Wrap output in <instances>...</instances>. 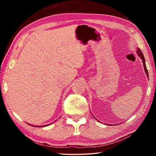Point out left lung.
Masks as SVG:
<instances>
[{"label": "left lung", "mask_w": 156, "mask_h": 156, "mask_svg": "<svg viewBox=\"0 0 156 156\" xmlns=\"http://www.w3.org/2000/svg\"><path fill=\"white\" fill-rule=\"evenodd\" d=\"M138 51V55L140 57V58L142 60V62H143V66H144L145 73H146L147 77L149 78V73H148V71H147V67H146V65H145V60H144V57L143 56V54H142V51H140V49H138V51Z\"/></svg>", "instance_id": "left-lung-1"}]
</instances>
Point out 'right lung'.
Here are the masks:
<instances>
[{
	"mask_svg": "<svg viewBox=\"0 0 156 156\" xmlns=\"http://www.w3.org/2000/svg\"><path fill=\"white\" fill-rule=\"evenodd\" d=\"M49 125H44V126H37V127H43V126H48ZM31 126H33V125H31Z\"/></svg>",
	"mask_w": 156,
	"mask_h": 156,
	"instance_id": "right-lung-1",
	"label": "right lung"
}]
</instances>
